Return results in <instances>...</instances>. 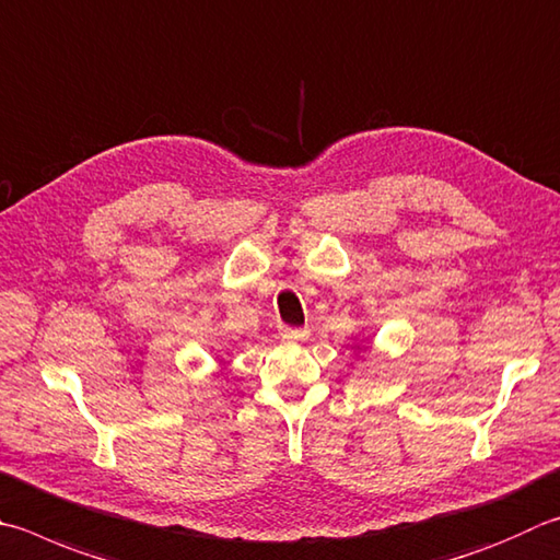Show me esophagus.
<instances>
[{
    "mask_svg": "<svg viewBox=\"0 0 560 560\" xmlns=\"http://www.w3.org/2000/svg\"><path fill=\"white\" fill-rule=\"evenodd\" d=\"M279 335L287 340H306V328H293V325H279Z\"/></svg>",
    "mask_w": 560,
    "mask_h": 560,
    "instance_id": "obj_1",
    "label": "esophagus"
}]
</instances>
